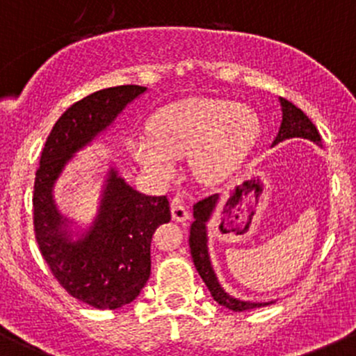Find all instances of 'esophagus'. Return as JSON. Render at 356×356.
Instances as JSON below:
<instances>
[{
	"mask_svg": "<svg viewBox=\"0 0 356 356\" xmlns=\"http://www.w3.org/2000/svg\"><path fill=\"white\" fill-rule=\"evenodd\" d=\"M171 218H173V221H178V222H185L186 219L190 218L186 207L179 202L178 199H175L173 202H171Z\"/></svg>",
	"mask_w": 356,
	"mask_h": 356,
	"instance_id": "obj_1",
	"label": "esophagus"
}]
</instances>
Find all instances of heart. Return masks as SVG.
<instances>
[{
	"label": "heart",
	"instance_id": "1",
	"mask_svg": "<svg viewBox=\"0 0 356 356\" xmlns=\"http://www.w3.org/2000/svg\"><path fill=\"white\" fill-rule=\"evenodd\" d=\"M260 123L254 109L222 99H186L154 115L151 134H134L128 151L156 179L175 173V159L190 156L195 177L218 183L233 173L254 147Z\"/></svg>",
	"mask_w": 356,
	"mask_h": 356
}]
</instances>
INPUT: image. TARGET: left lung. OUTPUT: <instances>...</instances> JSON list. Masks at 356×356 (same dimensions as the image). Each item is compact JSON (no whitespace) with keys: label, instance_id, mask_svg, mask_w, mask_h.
<instances>
[{"label":"left lung","instance_id":"left-lung-1","mask_svg":"<svg viewBox=\"0 0 356 356\" xmlns=\"http://www.w3.org/2000/svg\"><path fill=\"white\" fill-rule=\"evenodd\" d=\"M281 109H283V122H281L280 131H277L276 140L273 142V145H276L277 142H283L286 138L293 137H302L309 138V140L315 142V144H321V134L315 128V124L310 122L309 116L302 111L300 108H296L293 102H289L288 99L280 97ZM219 195H209L205 199L199 200L193 205V219L195 221L190 226V254H192L193 264H195L197 270H199L200 277L205 283V286L211 291L212 298L219 303V305L226 307V309L233 310V312H245V310L257 309V307L269 305L273 302H245V300H238L234 296H229L225 289L219 284L218 277H216L214 269H212L211 257H209V248H207V221L211 219L212 212H214L216 204H218Z\"/></svg>","mask_w":356,"mask_h":356}]
</instances>
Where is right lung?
<instances>
[{
	"label": "right lung",
	"instance_id": "1",
	"mask_svg": "<svg viewBox=\"0 0 356 356\" xmlns=\"http://www.w3.org/2000/svg\"><path fill=\"white\" fill-rule=\"evenodd\" d=\"M140 86H118L80 99L60 116L44 145L34 183V232L39 250L73 298L94 309L115 310L134 302L151 276L152 234L171 219L166 195L131 188L109 170L92 226L73 240L67 218L53 199V186L73 154L106 130Z\"/></svg>",
	"mask_w": 356,
	"mask_h": 356
}]
</instances>
